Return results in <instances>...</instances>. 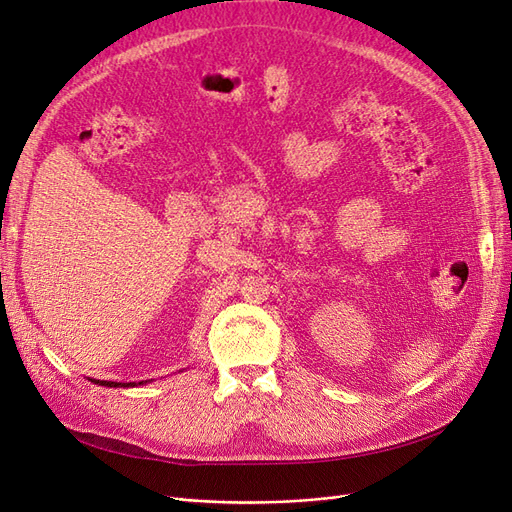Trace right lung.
<instances>
[{
	"mask_svg": "<svg viewBox=\"0 0 512 512\" xmlns=\"http://www.w3.org/2000/svg\"><path fill=\"white\" fill-rule=\"evenodd\" d=\"M91 382H96V384H100V386H113V389H119V386H123V389H126V386H136V382H106V380H91ZM147 380H143V382H138V384H145Z\"/></svg>",
	"mask_w": 512,
	"mask_h": 512,
	"instance_id": "right-lung-1",
	"label": "right lung"
}]
</instances>
